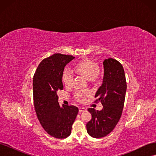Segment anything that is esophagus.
I'll return each mask as SVG.
<instances>
[{"label":"esophagus","instance_id":"34e87169","mask_svg":"<svg viewBox=\"0 0 156 156\" xmlns=\"http://www.w3.org/2000/svg\"><path fill=\"white\" fill-rule=\"evenodd\" d=\"M87 109L84 107H79V112H84V111H85Z\"/></svg>","mask_w":156,"mask_h":156}]
</instances>
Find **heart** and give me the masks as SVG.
Wrapping results in <instances>:
<instances>
[{"label": "heart", "instance_id": "1", "mask_svg": "<svg viewBox=\"0 0 156 156\" xmlns=\"http://www.w3.org/2000/svg\"><path fill=\"white\" fill-rule=\"evenodd\" d=\"M75 70L81 75L87 79L89 81H91L95 78L100 72L98 66L90 60H83L78 62L75 66ZM74 79V75L72 70L66 68H65L63 72L62 80L64 84L67 87L72 86ZM88 94L84 92H76L75 94V98L79 101H83L85 100Z\"/></svg>", "mask_w": 156, "mask_h": 156}]
</instances>
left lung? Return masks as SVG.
<instances>
[{"label":"left lung","mask_w":156,"mask_h":156,"mask_svg":"<svg viewBox=\"0 0 156 156\" xmlns=\"http://www.w3.org/2000/svg\"><path fill=\"white\" fill-rule=\"evenodd\" d=\"M104 75L97 90L96 103L100 101L101 111L89 108L92 119L87 124L88 133L94 138L107 136L114 129L123 110L127 88L124 70L119 61L109 58L103 62Z\"/></svg>","instance_id":"obj_1"}]
</instances>
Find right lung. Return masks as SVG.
Segmentation results:
<instances>
[{
	"instance_id": "right-lung-1",
	"label": "right lung",
	"mask_w": 156,
	"mask_h": 156,
	"mask_svg": "<svg viewBox=\"0 0 156 156\" xmlns=\"http://www.w3.org/2000/svg\"><path fill=\"white\" fill-rule=\"evenodd\" d=\"M74 56L55 53L41 61L33 78V98L36 115L45 131L56 139L71 134L79 109L74 105L60 107L57 92L63 89L64 67Z\"/></svg>"
}]
</instances>
